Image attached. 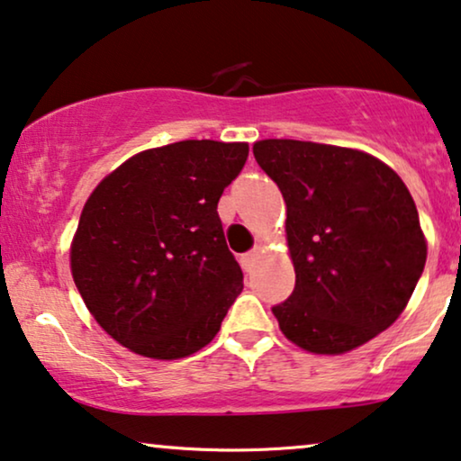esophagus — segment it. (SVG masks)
<instances>
[{
    "mask_svg": "<svg viewBox=\"0 0 461 461\" xmlns=\"http://www.w3.org/2000/svg\"><path fill=\"white\" fill-rule=\"evenodd\" d=\"M259 247H255L253 250H249V253H244L242 255V266H244V269H250L253 267V263L257 261V257H259Z\"/></svg>",
    "mask_w": 461,
    "mask_h": 461,
    "instance_id": "esophagus-1",
    "label": "esophagus"
}]
</instances>
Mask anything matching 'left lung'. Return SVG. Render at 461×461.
I'll return each instance as SVG.
<instances>
[{"instance_id": "obj_1", "label": "left lung", "mask_w": 461, "mask_h": 461, "mask_svg": "<svg viewBox=\"0 0 461 461\" xmlns=\"http://www.w3.org/2000/svg\"><path fill=\"white\" fill-rule=\"evenodd\" d=\"M255 159L286 202L294 288L272 312L314 354L363 346L401 316L426 266L407 185L369 153L267 139Z\"/></svg>"}]
</instances>
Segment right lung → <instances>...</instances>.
I'll list each match as a JSON object with an SVG mask.
<instances>
[{"label":"right lung","mask_w":461,"mask_h":461,"mask_svg":"<svg viewBox=\"0 0 461 461\" xmlns=\"http://www.w3.org/2000/svg\"><path fill=\"white\" fill-rule=\"evenodd\" d=\"M247 143L179 140L140 151L86 202L71 274L95 321L147 358L173 360L212 341L242 291L217 204Z\"/></svg>","instance_id":"right-lung-1"}]
</instances>
